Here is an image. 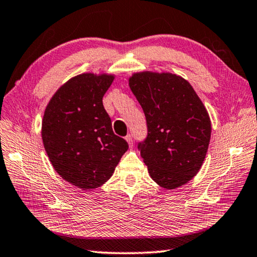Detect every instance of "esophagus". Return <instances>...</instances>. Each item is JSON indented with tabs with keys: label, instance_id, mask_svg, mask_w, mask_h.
<instances>
[{
	"label": "esophagus",
	"instance_id": "1",
	"mask_svg": "<svg viewBox=\"0 0 257 257\" xmlns=\"http://www.w3.org/2000/svg\"><path fill=\"white\" fill-rule=\"evenodd\" d=\"M125 140L127 141V143H128V146H130V147H132V146H133V139H132V136H131V134H127V136L125 137Z\"/></svg>",
	"mask_w": 257,
	"mask_h": 257
}]
</instances>
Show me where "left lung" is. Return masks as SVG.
Wrapping results in <instances>:
<instances>
[{
	"label": "left lung",
	"instance_id": "left-lung-1",
	"mask_svg": "<svg viewBox=\"0 0 257 257\" xmlns=\"http://www.w3.org/2000/svg\"><path fill=\"white\" fill-rule=\"evenodd\" d=\"M130 88L143 109L148 134L138 143L151 178L167 190L184 185L203 164L211 121L192 85L172 73L141 72Z\"/></svg>",
	"mask_w": 257,
	"mask_h": 257
}]
</instances>
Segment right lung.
Listing matches in <instances>:
<instances>
[{
    "label": "right lung",
    "mask_w": 257,
    "mask_h": 257,
    "mask_svg": "<svg viewBox=\"0 0 257 257\" xmlns=\"http://www.w3.org/2000/svg\"><path fill=\"white\" fill-rule=\"evenodd\" d=\"M114 75L83 73L57 90L45 109L42 138L60 176L82 190L111 177L128 145L112 132L102 97Z\"/></svg>",
    "instance_id": "obj_1"
}]
</instances>
